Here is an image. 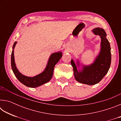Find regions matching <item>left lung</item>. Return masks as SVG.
<instances>
[{"mask_svg":"<svg viewBox=\"0 0 121 121\" xmlns=\"http://www.w3.org/2000/svg\"><path fill=\"white\" fill-rule=\"evenodd\" d=\"M95 35L101 38V46L99 54L93 63L90 65H82V69H78L80 66L77 60L76 64L71 59V65L73 67L76 80L78 82L92 85L96 84L103 78L108 73L111 63V52L109 42L106 38V33L103 29L96 28L92 30Z\"/></svg>","mask_w":121,"mask_h":121,"instance_id":"obj_1","label":"left lung"}]
</instances>
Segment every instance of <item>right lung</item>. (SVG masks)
<instances>
[{
    "mask_svg": "<svg viewBox=\"0 0 121 121\" xmlns=\"http://www.w3.org/2000/svg\"><path fill=\"white\" fill-rule=\"evenodd\" d=\"M16 43L17 42H15L13 46V51L11 54V67L14 75L18 80L24 85L32 88L39 86L50 81L53 76L55 65L59 62L62 56V52H56L51 55L46 68L42 73L34 77H28L20 73L16 67L14 60V50Z\"/></svg>",
    "mask_w": 121,
    "mask_h": 121,
    "instance_id": "obj_1",
    "label": "right lung"
}]
</instances>
